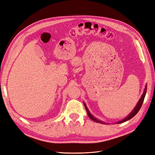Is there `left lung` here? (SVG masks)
Returning a JSON list of instances; mask_svg holds the SVG:
<instances>
[{
  "instance_id": "obj_1",
  "label": "left lung",
  "mask_w": 155,
  "mask_h": 155,
  "mask_svg": "<svg viewBox=\"0 0 155 155\" xmlns=\"http://www.w3.org/2000/svg\"><path fill=\"white\" fill-rule=\"evenodd\" d=\"M146 90H147V87H145V90H144V92H143V94H142V96L141 98H140V100L138 101V104H137V106H136V107H134V110H133V112H131V113H130V114L127 117H126V118H125V119H124L123 120H121V121H119V122H118V124H121V123L125 122V121H127V120H129L131 119L132 118H133V117L138 113V112L140 110V108H141V107H142V105L143 101V100H144V97H145V94H146ZM84 105H85V107L86 110H87V114H88V116L89 118H90L91 120H92L93 121H96V122L100 123V124H103L102 121H100V120H97V119H96V118H94V117L92 116V115L90 113V112L88 111V109H87V107L86 105L85 104V103H84Z\"/></svg>"
}]
</instances>
